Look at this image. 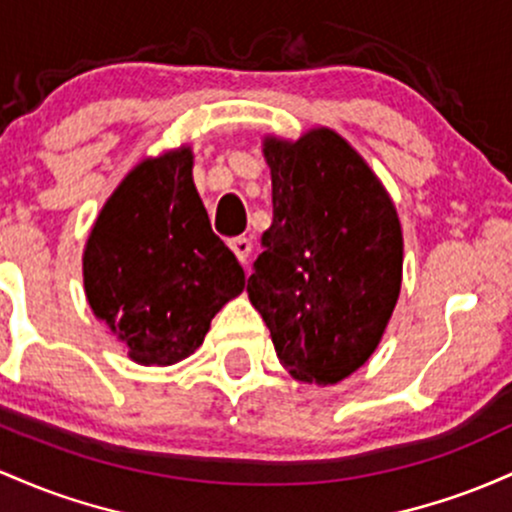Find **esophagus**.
<instances>
[{
	"label": "esophagus",
	"mask_w": 512,
	"mask_h": 512,
	"mask_svg": "<svg viewBox=\"0 0 512 512\" xmlns=\"http://www.w3.org/2000/svg\"><path fill=\"white\" fill-rule=\"evenodd\" d=\"M229 246H232L234 256H237L241 263L249 261V254H251V239H246V237H237V239L229 241Z\"/></svg>",
	"instance_id": "obj_1"
}]
</instances>
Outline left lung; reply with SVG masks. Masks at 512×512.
Instances as JSON below:
<instances>
[{
	"mask_svg": "<svg viewBox=\"0 0 512 512\" xmlns=\"http://www.w3.org/2000/svg\"><path fill=\"white\" fill-rule=\"evenodd\" d=\"M273 225L246 292L295 380L336 384L367 363L401 290L404 239L365 159L329 128L263 140Z\"/></svg>",
	"mask_w": 512,
	"mask_h": 512,
	"instance_id": "8db88e82",
	"label": "left lung"
}]
</instances>
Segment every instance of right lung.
I'll use <instances>...</instances> for the list:
<instances>
[{
    "label": "right lung",
    "instance_id": "add662e5",
    "mask_svg": "<svg viewBox=\"0 0 512 512\" xmlns=\"http://www.w3.org/2000/svg\"><path fill=\"white\" fill-rule=\"evenodd\" d=\"M244 283L195 191L191 147L137 164L86 239V300L140 365L195 353Z\"/></svg>",
    "mask_w": 512,
    "mask_h": 512
}]
</instances>
